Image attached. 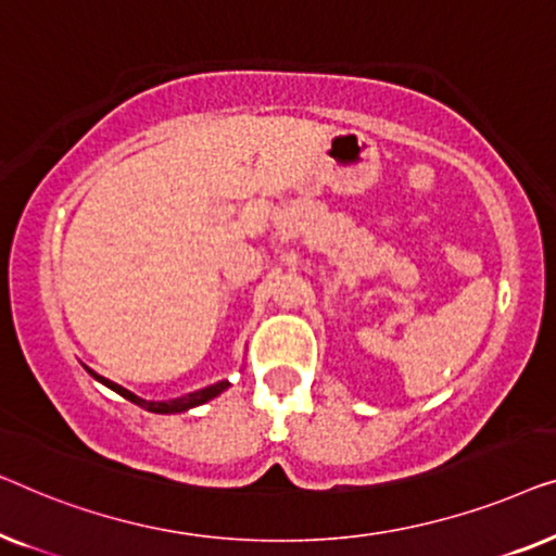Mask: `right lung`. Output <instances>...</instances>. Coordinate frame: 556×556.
I'll return each mask as SVG.
<instances>
[{
    "instance_id": "add662e5",
    "label": "right lung",
    "mask_w": 556,
    "mask_h": 556,
    "mask_svg": "<svg viewBox=\"0 0 556 556\" xmlns=\"http://www.w3.org/2000/svg\"><path fill=\"white\" fill-rule=\"evenodd\" d=\"M85 370H88L98 382H103L105 388H111V390H115V393H118V395H123L125 401L140 405V408H143V410L161 413V416H170V413H184V410L197 408V405H203V403L214 401L216 395H222L224 390L229 388V380H218V382H214V386H206V388H201V390H193V393L181 395V397H170V401H146V397H140V395H136V393H130V390H125L123 386H118V382L108 380V378H103V375H98L96 370H90L88 365H85Z\"/></svg>"
}]
</instances>
